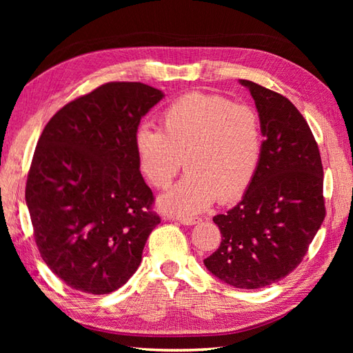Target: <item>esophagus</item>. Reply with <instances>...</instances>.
<instances>
[{
    "mask_svg": "<svg viewBox=\"0 0 353 353\" xmlns=\"http://www.w3.org/2000/svg\"><path fill=\"white\" fill-rule=\"evenodd\" d=\"M177 220L179 223H182L183 226H194V224L200 223V219H197V216H186V215H181Z\"/></svg>",
    "mask_w": 353,
    "mask_h": 353,
    "instance_id": "1",
    "label": "esophagus"
}]
</instances>
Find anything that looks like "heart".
<instances>
[{
	"instance_id": "1",
	"label": "heart",
	"mask_w": 353,
	"mask_h": 353,
	"mask_svg": "<svg viewBox=\"0 0 353 353\" xmlns=\"http://www.w3.org/2000/svg\"><path fill=\"white\" fill-rule=\"evenodd\" d=\"M161 129L141 125L134 134L139 168L157 188H167L181 171L188 172L159 197L171 214H196L219 197L243 196L262 152L259 118L252 108L221 95L190 92L163 110Z\"/></svg>"
}]
</instances>
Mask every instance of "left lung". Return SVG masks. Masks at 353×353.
Here are the masks:
<instances>
[{
	"label": "left lung",
	"instance_id": "obj_1",
	"mask_svg": "<svg viewBox=\"0 0 353 353\" xmlns=\"http://www.w3.org/2000/svg\"><path fill=\"white\" fill-rule=\"evenodd\" d=\"M256 106L261 161L241 201L214 216L221 244L203 262L235 288L256 290L301 264L325 220L323 167L308 123L288 99L239 80Z\"/></svg>",
	"mask_w": 353,
	"mask_h": 353
}]
</instances>
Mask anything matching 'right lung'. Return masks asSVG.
Returning <instances> with one entry per match:
<instances>
[{"label":"right lung","instance_id":"right-lung-1","mask_svg":"<svg viewBox=\"0 0 353 353\" xmlns=\"http://www.w3.org/2000/svg\"><path fill=\"white\" fill-rule=\"evenodd\" d=\"M163 97L138 81H112L63 106L37 141L26 203L42 259L74 290L121 288L161 223L134 134Z\"/></svg>","mask_w":353,"mask_h":353}]
</instances>
